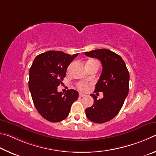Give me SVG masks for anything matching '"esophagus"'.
<instances>
[{"label": "esophagus", "mask_w": 156, "mask_h": 156, "mask_svg": "<svg viewBox=\"0 0 156 156\" xmlns=\"http://www.w3.org/2000/svg\"><path fill=\"white\" fill-rule=\"evenodd\" d=\"M86 94H83V93H80V97H85Z\"/></svg>", "instance_id": "obj_1"}]
</instances>
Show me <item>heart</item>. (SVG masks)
Masks as SVG:
<instances>
[{
  "instance_id": "heart-1",
  "label": "heart",
  "mask_w": 156,
  "mask_h": 156,
  "mask_svg": "<svg viewBox=\"0 0 156 156\" xmlns=\"http://www.w3.org/2000/svg\"><path fill=\"white\" fill-rule=\"evenodd\" d=\"M92 62H96L98 63L96 60L94 59H90L89 60V61L87 62V63H92ZM78 88L79 89L81 90H86L88 88V84L85 82H80L78 83Z\"/></svg>"
}]
</instances>
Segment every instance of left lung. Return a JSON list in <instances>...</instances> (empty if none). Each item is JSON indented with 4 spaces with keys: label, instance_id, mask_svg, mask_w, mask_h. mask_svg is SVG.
Wrapping results in <instances>:
<instances>
[{
    "label": "left lung",
    "instance_id": "8db88e82",
    "mask_svg": "<svg viewBox=\"0 0 156 156\" xmlns=\"http://www.w3.org/2000/svg\"><path fill=\"white\" fill-rule=\"evenodd\" d=\"M90 57L101 62L103 69L94 92H102L103 97L97 100L94 94V104L86 110L87 118L92 122L103 123L114 118L122 107L129 92V74L122 57L108 49L85 52Z\"/></svg>",
    "mask_w": 156,
    "mask_h": 156
}]
</instances>
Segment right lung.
Returning <instances> with one entry per match:
<instances>
[{
  "mask_svg": "<svg viewBox=\"0 0 156 156\" xmlns=\"http://www.w3.org/2000/svg\"><path fill=\"white\" fill-rule=\"evenodd\" d=\"M79 53L70 55L62 51H50L35 57L29 70V88L38 112L47 121L56 122L65 119L73 103L78 99L77 91L57 92L67 68Z\"/></svg>",
  "mask_w": 156,
  "mask_h": 156,
  "instance_id": "add662e5",
  "label": "right lung"
}]
</instances>
